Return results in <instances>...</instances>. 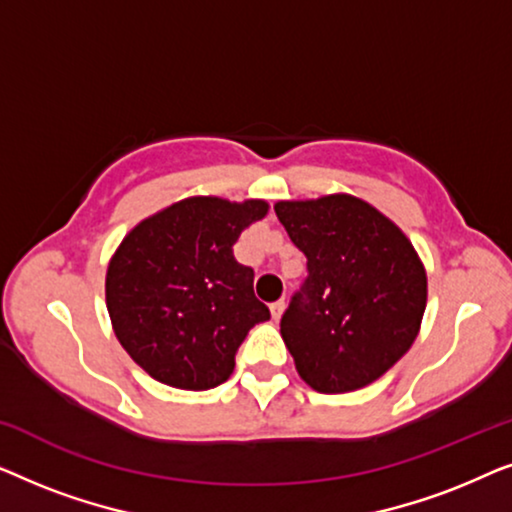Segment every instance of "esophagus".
I'll use <instances>...</instances> for the list:
<instances>
[{
	"mask_svg": "<svg viewBox=\"0 0 512 512\" xmlns=\"http://www.w3.org/2000/svg\"><path fill=\"white\" fill-rule=\"evenodd\" d=\"M284 307H286V303H284V300H277V303H272L270 305V312H272V319H279V317H282V312H284Z\"/></svg>",
	"mask_w": 512,
	"mask_h": 512,
	"instance_id": "obj_1",
	"label": "esophagus"
}]
</instances>
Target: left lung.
Listing matches in <instances>:
<instances>
[{
	"instance_id": "8db88e82",
	"label": "left lung",
	"mask_w": 512,
	"mask_h": 512,
	"mask_svg": "<svg viewBox=\"0 0 512 512\" xmlns=\"http://www.w3.org/2000/svg\"><path fill=\"white\" fill-rule=\"evenodd\" d=\"M275 214L307 258L282 317L296 370L321 394L382 377L408 352L426 310V272L403 230L354 195L282 200Z\"/></svg>"
}]
</instances>
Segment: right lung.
Instances as JSON below:
<instances>
[{"label":"right lung","instance_id":"obj_1","mask_svg":"<svg viewBox=\"0 0 512 512\" xmlns=\"http://www.w3.org/2000/svg\"><path fill=\"white\" fill-rule=\"evenodd\" d=\"M265 200L186 198L125 235L107 270L116 338L153 380L205 391L226 382L247 333L270 319L233 244Z\"/></svg>","mask_w":512,"mask_h":512}]
</instances>
